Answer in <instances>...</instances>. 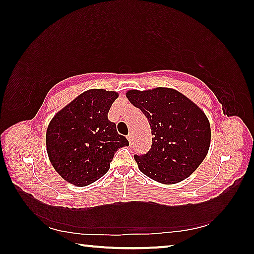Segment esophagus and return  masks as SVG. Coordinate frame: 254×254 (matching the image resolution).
Returning a JSON list of instances; mask_svg holds the SVG:
<instances>
[{"instance_id": "esophagus-1", "label": "esophagus", "mask_w": 254, "mask_h": 254, "mask_svg": "<svg viewBox=\"0 0 254 254\" xmlns=\"http://www.w3.org/2000/svg\"><path fill=\"white\" fill-rule=\"evenodd\" d=\"M127 140H128V142H130V143L132 144V141H133V135H132V133H130V134L127 135Z\"/></svg>"}]
</instances>
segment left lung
I'll use <instances>...</instances> for the list:
<instances>
[{"label": "left lung", "instance_id": "1", "mask_svg": "<svg viewBox=\"0 0 254 254\" xmlns=\"http://www.w3.org/2000/svg\"><path fill=\"white\" fill-rule=\"evenodd\" d=\"M127 97L148 119L153 135L151 149L134 154L139 169L161 184L188 178L209 149L210 126L204 112L173 88L131 89Z\"/></svg>", "mask_w": 254, "mask_h": 254}]
</instances>
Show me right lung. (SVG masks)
Masks as SVG:
<instances>
[{
    "mask_svg": "<svg viewBox=\"0 0 254 254\" xmlns=\"http://www.w3.org/2000/svg\"><path fill=\"white\" fill-rule=\"evenodd\" d=\"M117 92L89 89L59 111L46 134L49 160L56 171L75 186L96 182L110 169L114 153L128 145L107 113Z\"/></svg>",
    "mask_w": 254,
    "mask_h": 254,
    "instance_id": "add662e5",
    "label": "right lung"
}]
</instances>
